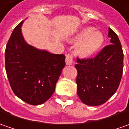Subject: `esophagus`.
Returning <instances> with one entry per match:
<instances>
[{
	"label": "esophagus",
	"mask_w": 129,
	"mask_h": 129,
	"mask_svg": "<svg viewBox=\"0 0 129 129\" xmlns=\"http://www.w3.org/2000/svg\"><path fill=\"white\" fill-rule=\"evenodd\" d=\"M66 65H72L73 63V57L71 54H68L66 57Z\"/></svg>",
	"instance_id": "1"
}]
</instances>
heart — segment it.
<instances>
[{"label": "heart", "instance_id": "1", "mask_svg": "<svg viewBox=\"0 0 129 129\" xmlns=\"http://www.w3.org/2000/svg\"><path fill=\"white\" fill-rule=\"evenodd\" d=\"M104 36L100 31L93 28H85L73 38L74 42L78 43L76 53L82 58H90L96 53L104 43Z\"/></svg>", "mask_w": 129, "mask_h": 129}]
</instances>
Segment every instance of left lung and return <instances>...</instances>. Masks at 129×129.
<instances>
[{
  "mask_svg": "<svg viewBox=\"0 0 129 129\" xmlns=\"http://www.w3.org/2000/svg\"><path fill=\"white\" fill-rule=\"evenodd\" d=\"M111 44L104 47L93 58L79 59L75 65L77 93L83 104L99 106L117 91L123 67V53L118 36L109 28Z\"/></svg>",
  "mask_w": 129,
  "mask_h": 129,
  "instance_id": "obj_1",
  "label": "left lung"
}]
</instances>
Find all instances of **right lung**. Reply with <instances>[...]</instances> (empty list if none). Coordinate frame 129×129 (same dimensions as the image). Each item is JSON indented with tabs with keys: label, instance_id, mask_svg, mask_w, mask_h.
Wrapping results in <instances>:
<instances>
[{
	"label": "right lung",
	"instance_id": "right-lung-1",
	"mask_svg": "<svg viewBox=\"0 0 129 129\" xmlns=\"http://www.w3.org/2000/svg\"><path fill=\"white\" fill-rule=\"evenodd\" d=\"M23 21L14 28L7 43L6 71L15 95L36 106L45 103L54 93L66 65L65 56L28 45L21 33Z\"/></svg>",
	"mask_w": 129,
	"mask_h": 129
}]
</instances>
